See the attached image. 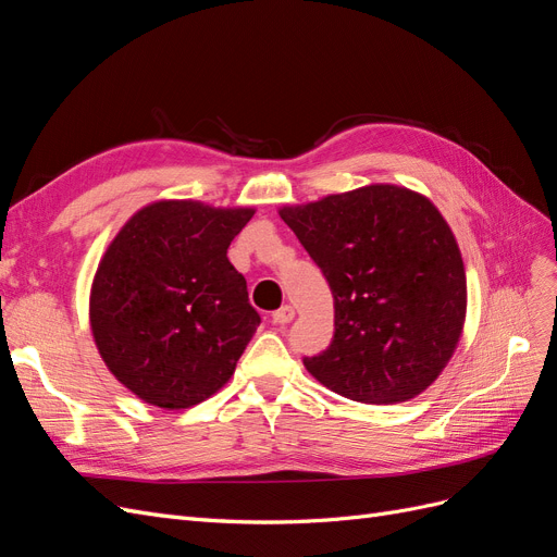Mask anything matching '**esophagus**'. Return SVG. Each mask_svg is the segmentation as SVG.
Listing matches in <instances>:
<instances>
[{"label":"esophagus","mask_w":557,"mask_h":557,"mask_svg":"<svg viewBox=\"0 0 557 557\" xmlns=\"http://www.w3.org/2000/svg\"><path fill=\"white\" fill-rule=\"evenodd\" d=\"M293 318H295V309H293L290 305H285V307H281V309H276V311L272 313L274 325H288Z\"/></svg>","instance_id":"obj_1"}]
</instances>
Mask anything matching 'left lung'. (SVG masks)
<instances>
[{
	"label": "left lung",
	"instance_id": "left-lung-1",
	"mask_svg": "<svg viewBox=\"0 0 557 557\" xmlns=\"http://www.w3.org/2000/svg\"><path fill=\"white\" fill-rule=\"evenodd\" d=\"M281 218L334 297V336L305 358L309 374L364 404L423 393L458 346L467 311L462 256L442 213L407 188L367 185Z\"/></svg>",
	"mask_w": 557,
	"mask_h": 557
}]
</instances>
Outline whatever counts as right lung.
I'll return each mask as SVG.
<instances>
[{"instance_id":"add662e5","label":"right lung","mask_w":557,"mask_h":557,"mask_svg":"<svg viewBox=\"0 0 557 557\" xmlns=\"http://www.w3.org/2000/svg\"><path fill=\"white\" fill-rule=\"evenodd\" d=\"M252 209L156 201L107 248L90 325L111 374L160 409H188L230 381L260 325L227 260Z\"/></svg>"}]
</instances>
